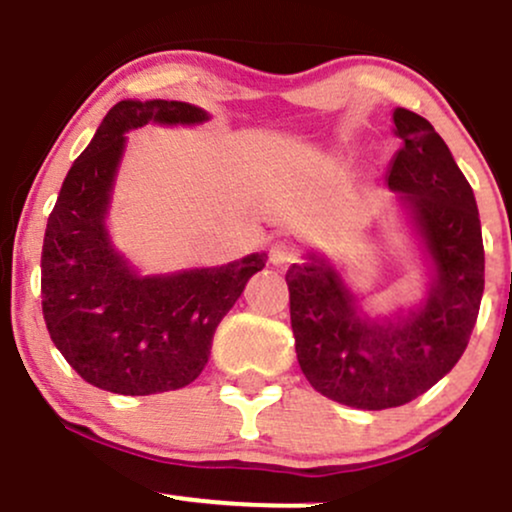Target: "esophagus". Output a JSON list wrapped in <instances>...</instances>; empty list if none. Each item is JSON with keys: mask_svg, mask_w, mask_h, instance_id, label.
<instances>
[{"mask_svg": "<svg viewBox=\"0 0 512 512\" xmlns=\"http://www.w3.org/2000/svg\"><path fill=\"white\" fill-rule=\"evenodd\" d=\"M294 258H297V251L290 242H275L270 246V263L273 266H290Z\"/></svg>", "mask_w": 512, "mask_h": 512, "instance_id": "34e87169", "label": "esophagus"}]
</instances>
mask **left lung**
I'll use <instances>...</instances> for the list:
<instances>
[{"instance_id": "1", "label": "left lung", "mask_w": 512, "mask_h": 512, "mask_svg": "<svg viewBox=\"0 0 512 512\" xmlns=\"http://www.w3.org/2000/svg\"><path fill=\"white\" fill-rule=\"evenodd\" d=\"M402 148L388 172L434 256L429 299L395 323L357 314L321 258L287 270L294 350L306 381L357 410H388L426 393L467 350L484 294V242L472 186L424 117L393 114Z\"/></svg>"}]
</instances>
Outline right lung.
Returning <instances> with one entry per match:
<instances>
[{
	"mask_svg": "<svg viewBox=\"0 0 512 512\" xmlns=\"http://www.w3.org/2000/svg\"><path fill=\"white\" fill-rule=\"evenodd\" d=\"M203 119L208 114L189 102H117L66 174L42 242V316L57 350L90 386L119 395L189 386L208 364L218 323L266 266V254H251L220 268L138 278L107 239L126 131Z\"/></svg>",
	"mask_w": 512,
	"mask_h": 512,
	"instance_id": "right-lung-1",
	"label": "right lung"
}]
</instances>
